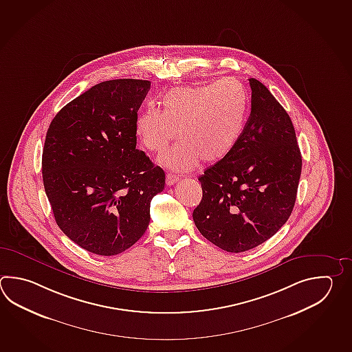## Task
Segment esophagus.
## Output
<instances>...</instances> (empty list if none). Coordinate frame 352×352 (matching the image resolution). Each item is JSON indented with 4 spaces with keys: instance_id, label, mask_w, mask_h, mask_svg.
<instances>
[{
    "instance_id": "obj_1",
    "label": "esophagus",
    "mask_w": 352,
    "mask_h": 352,
    "mask_svg": "<svg viewBox=\"0 0 352 352\" xmlns=\"http://www.w3.org/2000/svg\"><path fill=\"white\" fill-rule=\"evenodd\" d=\"M179 180V177H177V175H173V174H166V186H173V184H175Z\"/></svg>"
}]
</instances>
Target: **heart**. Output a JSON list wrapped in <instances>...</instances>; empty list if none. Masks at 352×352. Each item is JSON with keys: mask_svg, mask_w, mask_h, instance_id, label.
<instances>
[{"mask_svg": "<svg viewBox=\"0 0 352 352\" xmlns=\"http://www.w3.org/2000/svg\"><path fill=\"white\" fill-rule=\"evenodd\" d=\"M159 104L162 111L149 108L138 115L135 135L158 154L179 135L182 142L159 162L173 172H187L201 159L218 163L230 155L243 133L248 100L241 84L222 80L174 87Z\"/></svg>", "mask_w": 352, "mask_h": 352, "instance_id": "1", "label": "heart"}]
</instances>
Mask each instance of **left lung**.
<instances>
[{
  "label": "left lung",
  "mask_w": 352,
  "mask_h": 352,
  "mask_svg": "<svg viewBox=\"0 0 352 352\" xmlns=\"http://www.w3.org/2000/svg\"><path fill=\"white\" fill-rule=\"evenodd\" d=\"M251 115L230 155L199 177L195 227L223 251H248L287 222L301 177V151L287 111L250 79Z\"/></svg>",
  "instance_id": "left-lung-1"
}]
</instances>
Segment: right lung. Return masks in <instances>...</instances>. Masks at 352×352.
<instances>
[{
	"instance_id": "right-lung-1",
	"label": "right lung",
	"mask_w": 352,
	"mask_h": 352,
	"mask_svg": "<svg viewBox=\"0 0 352 352\" xmlns=\"http://www.w3.org/2000/svg\"><path fill=\"white\" fill-rule=\"evenodd\" d=\"M151 81H104L52 119L43 151L45 192L60 230L99 256L139 241L165 174L137 149L138 110Z\"/></svg>"
}]
</instances>
